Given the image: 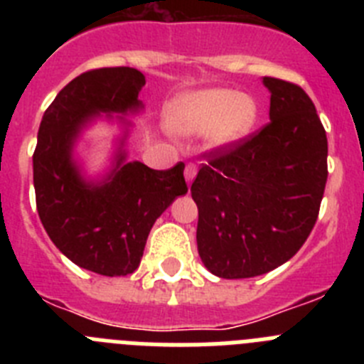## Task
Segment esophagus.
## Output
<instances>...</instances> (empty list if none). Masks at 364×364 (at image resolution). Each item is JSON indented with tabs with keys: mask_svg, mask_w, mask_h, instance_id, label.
Segmentation results:
<instances>
[{
	"mask_svg": "<svg viewBox=\"0 0 364 364\" xmlns=\"http://www.w3.org/2000/svg\"><path fill=\"white\" fill-rule=\"evenodd\" d=\"M184 176H186V182L191 184L193 180H195V176H197V166H195V164H188L184 169Z\"/></svg>",
	"mask_w": 364,
	"mask_h": 364,
	"instance_id": "esophagus-1",
	"label": "esophagus"
}]
</instances>
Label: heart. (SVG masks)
<instances>
[{
	"mask_svg": "<svg viewBox=\"0 0 364 364\" xmlns=\"http://www.w3.org/2000/svg\"><path fill=\"white\" fill-rule=\"evenodd\" d=\"M259 122V105L231 89H200L180 95L167 111V124L178 134L205 133L213 149H230L244 142Z\"/></svg>",
	"mask_w": 364,
	"mask_h": 364,
	"instance_id": "b5f03b06",
	"label": "heart"
}]
</instances>
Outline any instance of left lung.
<instances>
[{"label":"left lung","instance_id":"left-lung-1","mask_svg":"<svg viewBox=\"0 0 364 364\" xmlns=\"http://www.w3.org/2000/svg\"><path fill=\"white\" fill-rule=\"evenodd\" d=\"M269 124L230 149H215L191 186L202 262L222 279L284 264L314 230L328 178V140L310 96L262 78Z\"/></svg>","mask_w":364,"mask_h":364}]
</instances>
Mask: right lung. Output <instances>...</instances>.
Returning <instances> with one entry per match:
<instances>
[{
  "instance_id": "right-lung-1",
  "label": "right lung",
  "mask_w": 364,
  "mask_h": 364,
  "mask_svg": "<svg viewBox=\"0 0 364 364\" xmlns=\"http://www.w3.org/2000/svg\"><path fill=\"white\" fill-rule=\"evenodd\" d=\"M146 76L133 67L83 73L58 92L45 111L32 156L38 215L54 246L80 268L105 277L129 275L140 264L154 220L188 193L184 164L156 171L127 162V117L144 111L138 92ZM96 119L122 127L112 167L89 179L75 144Z\"/></svg>"
}]
</instances>
